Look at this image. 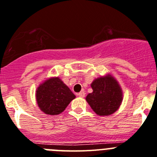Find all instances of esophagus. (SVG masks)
<instances>
[{
  "mask_svg": "<svg viewBox=\"0 0 157 157\" xmlns=\"http://www.w3.org/2000/svg\"><path fill=\"white\" fill-rule=\"evenodd\" d=\"M77 95H78L79 97H84L85 96V92H84V91H82V92H79V93H77Z\"/></svg>",
  "mask_w": 157,
  "mask_h": 157,
  "instance_id": "esophagus-1",
  "label": "esophagus"
}]
</instances>
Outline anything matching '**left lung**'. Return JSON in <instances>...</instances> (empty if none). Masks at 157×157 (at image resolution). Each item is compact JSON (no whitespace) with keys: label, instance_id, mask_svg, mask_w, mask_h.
Wrapping results in <instances>:
<instances>
[{"label":"left lung","instance_id":"obj_1","mask_svg":"<svg viewBox=\"0 0 157 157\" xmlns=\"http://www.w3.org/2000/svg\"><path fill=\"white\" fill-rule=\"evenodd\" d=\"M91 86L93 92L87 95L86 100L96 114L110 115L118 110L122 101V92L114 77H99Z\"/></svg>","mask_w":157,"mask_h":157}]
</instances>
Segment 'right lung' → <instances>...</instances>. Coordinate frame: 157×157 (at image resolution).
I'll list each match as a JSON object with an SVG mask.
<instances>
[{
    "instance_id": "add662e5",
    "label": "right lung",
    "mask_w": 157,
    "mask_h": 157,
    "mask_svg": "<svg viewBox=\"0 0 157 157\" xmlns=\"http://www.w3.org/2000/svg\"><path fill=\"white\" fill-rule=\"evenodd\" d=\"M75 95L58 77L45 81L36 91L39 108L46 114L56 115L65 111Z\"/></svg>"
}]
</instances>
